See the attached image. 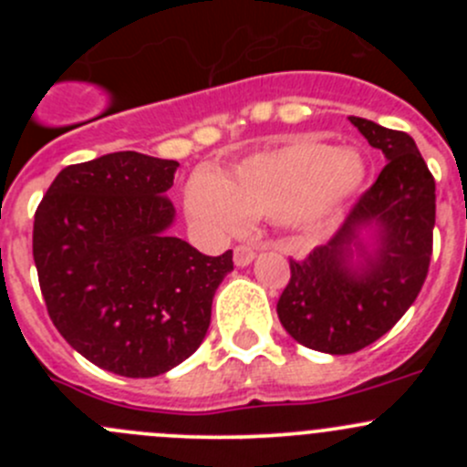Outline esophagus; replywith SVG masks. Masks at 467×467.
Returning a JSON list of instances; mask_svg holds the SVG:
<instances>
[{
	"mask_svg": "<svg viewBox=\"0 0 467 467\" xmlns=\"http://www.w3.org/2000/svg\"><path fill=\"white\" fill-rule=\"evenodd\" d=\"M255 255H257L255 248H251V246H246V244H242V246L234 248V255L233 257H234V264H237V266H248V264L255 260Z\"/></svg>",
	"mask_w": 467,
	"mask_h": 467,
	"instance_id": "34e87169",
	"label": "esophagus"
}]
</instances>
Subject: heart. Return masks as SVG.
Here are the masks:
<instances>
[{"label": "heart", "instance_id": "b5f03b06", "mask_svg": "<svg viewBox=\"0 0 467 467\" xmlns=\"http://www.w3.org/2000/svg\"><path fill=\"white\" fill-rule=\"evenodd\" d=\"M366 160L355 149L296 140L242 160L228 176L201 171L190 181L185 207L216 233H233L248 216H275L300 230L323 225L361 190Z\"/></svg>", "mask_w": 467, "mask_h": 467}]
</instances>
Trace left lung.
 Segmentation results:
<instances>
[{
	"instance_id": "8db88e82",
	"label": "left lung",
	"mask_w": 467,
	"mask_h": 467,
	"mask_svg": "<svg viewBox=\"0 0 467 467\" xmlns=\"http://www.w3.org/2000/svg\"><path fill=\"white\" fill-rule=\"evenodd\" d=\"M350 121L384 153L386 167L327 244L289 260L291 280L277 300L282 327L327 355H352L404 317L425 285L434 244L436 182L411 135ZM364 229L376 230L373 252L360 242Z\"/></svg>"
}]
</instances>
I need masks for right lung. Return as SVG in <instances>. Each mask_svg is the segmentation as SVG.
I'll list each match as a JSON object with an SVG mask.
<instances>
[{
  "instance_id": "right-lung-1",
  "label": "right lung",
  "mask_w": 467,
  "mask_h": 467,
  "mask_svg": "<svg viewBox=\"0 0 467 467\" xmlns=\"http://www.w3.org/2000/svg\"><path fill=\"white\" fill-rule=\"evenodd\" d=\"M176 169L138 150L69 164L36 210L33 262L51 323L121 378H155L194 355L233 271V251L210 257L167 233Z\"/></svg>"
}]
</instances>
